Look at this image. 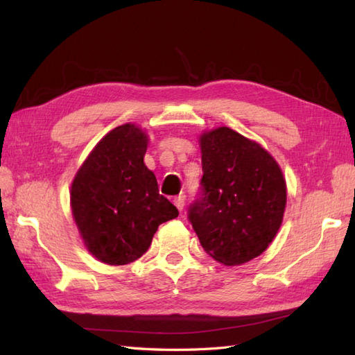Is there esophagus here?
Instances as JSON below:
<instances>
[{
	"label": "esophagus",
	"mask_w": 355,
	"mask_h": 355,
	"mask_svg": "<svg viewBox=\"0 0 355 355\" xmlns=\"http://www.w3.org/2000/svg\"><path fill=\"white\" fill-rule=\"evenodd\" d=\"M173 205H175L180 212H182L184 207V195H178V197L173 198Z\"/></svg>",
	"instance_id": "obj_1"
}]
</instances>
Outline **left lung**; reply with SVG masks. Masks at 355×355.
<instances>
[{
    "mask_svg": "<svg viewBox=\"0 0 355 355\" xmlns=\"http://www.w3.org/2000/svg\"><path fill=\"white\" fill-rule=\"evenodd\" d=\"M200 143L202 177L187 220L206 253L239 266L266 250L281 227L285 180L266 149L230 128L202 134Z\"/></svg>",
    "mask_w": 355,
    "mask_h": 355,
    "instance_id": "left-lung-1",
    "label": "left lung"
}]
</instances>
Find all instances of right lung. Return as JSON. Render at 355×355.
<instances>
[{"label": "right lung", "mask_w": 355, "mask_h": 355, "mask_svg": "<svg viewBox=\"0 0 355 355\" xmlns=\"http://www.w3.org/2000/svg\"><path fill=\"white\" fill-rule=\"evenodd\" d=\"M146 146L140 128H114L97 143L71 184V209L80 235L88 250L110 266L139 259L158 225L178 216L143 163Z\"/></svg>", "instance_id": "1"}]
</instances>
